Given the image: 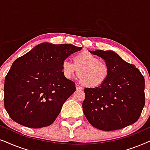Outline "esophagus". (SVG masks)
I'll return each instance as SVG.
<instances>
[{
  "label": "esophagus",
  "mask_w": 150,
  "mask_h": 150,
  "mask_svg": "<svg viewBox=\"0 0 150 150\" xmlns=\"http://www.w3.org/2000/svg\"><path fill=\"white\" fill-rule=\"evenodd\" d=\"M76 90H81L83 89V87H81V86H79V85H76Z\"/></svg>",
  "instance_id": "obj_1"
}]
</instances>
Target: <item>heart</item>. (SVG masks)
Wrapping results in <instances>:
<instances>
[{"instance_id": "obj_1", "label": "heart", "mask_w": 150, "mask_h": 150, "mask_svg": "<svg viewBox=\"0 0 150 150\" xmlns=\"http://www.w3.org/2000/svg\"><path fill=\"white\" fill-rule=\"evenodd\" d=\"M74 63L65 59L61 63V71L66 79H71L79 69V79L86 87L95 88L106 81L110 74V68L99 57L83 52L73 57Z\"/></svg>"}]
</instances>
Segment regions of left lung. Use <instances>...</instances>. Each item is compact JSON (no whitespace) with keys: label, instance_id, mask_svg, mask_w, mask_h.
Masks as SVG:
<instances>
[{"label":"left lung","instance_id":"obj_1","mask_svg":"<svg viewBox=\"0 0 150 150\" xmlns=\"http://www.w3.org/2000/svg\"><path fill=\"white\" fill-rule=\"evenodd\" d=\"M101 57L110 68L104 84L85 88V116L91 126L104 131L116 130L139 120L145 105V79L134 65L112 50H89Z\"/></svg>","mask_w":150,"mask_h":150}]
</instances>
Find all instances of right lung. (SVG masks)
<instances>
[{"instance_id":"obj_1","label":"right lung","mask_w":150,"mask_h":150,"mask_svg":"<svg viewBox=\"0 0 150 150\" xmlns=\"http://www.w3.org/2000/svg\"><path fill=\"white\" fill-rule=\"evenodd\" d=\"M82 47L72 44L37 45L12 64L5 77L4 104L14 122L31 128L48 126L76 91L61 71V63Z\"/></svg>"}]
</instances>
